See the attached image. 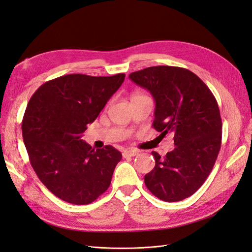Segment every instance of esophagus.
Returning a JSON list of instances; mask_svg holds the SVG:
<instances>
[{"instance_id": "obj_1", "label": "esophagus", "mask_w": 252, "mask_h": 252, "mask_svg": "<svg viewBox=\"0 0 252 252\" xmlns=\"http://www.w3.org/2000/svg\"><path fill=\"white\" fill-rule=\"evenodd\" d=\"M138 154H139L138 150H135V149H127V150L123 151V157L124 158H130V157L136 156Z\"/></svg>"}]
</instances>
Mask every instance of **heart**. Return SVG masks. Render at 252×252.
<instances>
[{
	"mask_svg": "<svg viewBox=\"0 0 252 252\" xmlns=\"http://www.w3.org/2000/svg\"><path fill=\"white\" fill-rule=\"evenodd\" d=\"M141 95H143V94H134L131 96V98H132V97H136V96H141Z\"/></svg>",
	"mask_w": 252,
	"mask_h": 252,
	"instance_id": "b5f03b06",
	"label": "heart"
}]
</instances>
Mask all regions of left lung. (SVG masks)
I'll use <instances>...</instances> for the list:
<instances>
[{"label": "left lung", "instance_id": "1", "mask_svg": "<svg viewBox=\"0 0 252 252\" xmlns=\"http://www.w3.org/2000/svg\"><path fill=\"white\" fill-rule=\"evenodd\" d=\"M156 102L154 128L173 134L174 149L144 177L149 191L165 202L192 195L208 178L222 143V119L215 95L196 74L185 68L154 66L129 74Z\"/></svg>", "mask_w": 252, "mask_h": 252}]
</instances>
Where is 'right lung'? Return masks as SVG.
<instances>
[{
    "instance_id": "obj_1",
    "label": "right lung",
    "mask_w": 252,
    "mask_h": 252,
    "mask_svg": "<svg viewBox=\"0 0 252 252\" xmlns=\"http://www.w3.org/2000/svg\"><path fill=\"white\" fill-rule=\"evenodd\" d=\"M125 74H67L44 83L28 102L22 134L37 178L59 199L93 203L108 189L122 154L107 145L93 149L81 140Z\"/></svg>"
}]
</instances>
